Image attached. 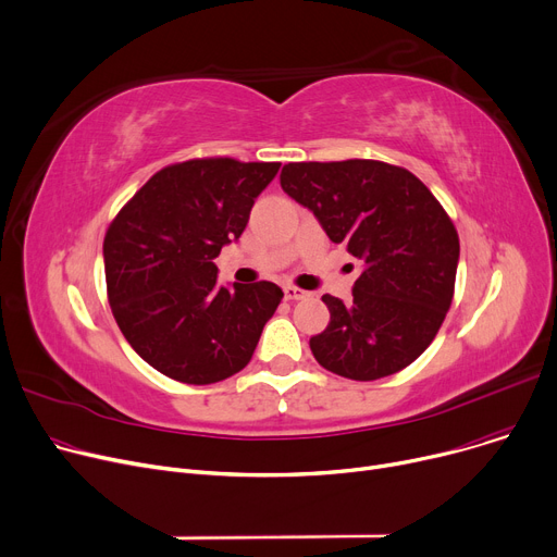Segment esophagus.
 <instances>
[{
	"instance_id": "obj_1",
	"label": "esophagus",
	"mask_w": 557,
	"mask_h": 557,
	"mask_svg": "<svg viewBox=\"0 0 557 557\" xmlns=\"http://www.w3.org/2000/svg\"><path fill=\"white\" fill-rule=\"evenodd\" d=\"M283 292H285V299H289V301H301V299L310 297V292H306L301 287H294V285H285Z\"/></svg>"
}]
</instances>
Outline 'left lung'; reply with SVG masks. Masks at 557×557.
<instances>
[{"instance_id":"obj_1","label":"left lung","mask_w":557,"mask_h":557,"mask_svg":"<svg viewBox=\"0 0 557 557\" xmlns=\"http://www.w3.org/2000/svg\"><path fill=\"white\" fill-rule=\"evenodd\" d=\"M281 186L362 265L350 304L321 297L331 321L310 337L317 362L359 382L409 367L434 342L459 268V234L432 190L373 159L285 163Z\"/></svg>"}]
</instances>
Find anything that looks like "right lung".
<instances>
[{
	"mask_svg": "<svg viewBox=\"0 0 557 557\" xmlns=\"http://www.w3.org/2000/svg\"><path fill=\"white\" fill-rule=\"evenodd\" d=\"M276 161L193 159L152 175L103 243L114 319L127 344L184 384L243 371L283 299L276 283L218 285V258L240 238Z\"/></svg>",
	"mask_w": 557,
	"mask_h": 557,
	"instance_id": "add662e5",
	"label": "right lung"
}]
</instances>
